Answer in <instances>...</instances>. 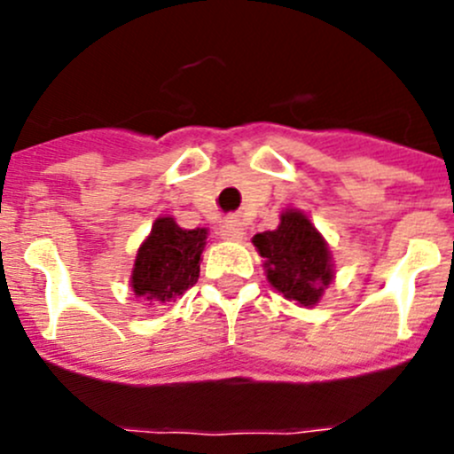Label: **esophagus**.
I'll use <instances>...</instances> for the list:
<instances>
[{
    "instance_id": "esophagus-1",
    "label": "esophagus",
    "mask_w": 454,
    "mask_h": 454,
    "mask_svg": "<svg viewBox=\"0 0 454 454\" xmlns=\"http://www.w3.org/2000/svg\"><path fill=\"white\" fill-rule=\"evenodd\" d=\"M222 237L228 241H239L244 237V226L237 217H228L222 226Z\"/></svg>"
}]
</instances>
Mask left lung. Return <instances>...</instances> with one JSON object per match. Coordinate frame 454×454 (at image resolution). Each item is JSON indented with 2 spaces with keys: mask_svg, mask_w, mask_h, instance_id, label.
Here are the masks:
<instances>
[{
  "mask_svg": "<svg viewBox=\"0 0 454 454\" xmlns=\"http://www.w3.org/2000/svg\"><path fill=\"white\" fill-rule=\"evenodd\" d=\"M253 241L265 259L268 281L287 301L303 308L318 303L333 274L327 244L303 213L287 210L277 231L259 232Z\"/></svg>",
  "mask_w": 454,
  "mask_h": 454,
  "instance_id": "left-lung-1",
  "label": "left lung"
}]
</instances>
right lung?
<instances>
[{"label": "right lung", "instance_id": "add662e5", "mask_svg": "<svg viewBox=\"0 0 454 454\" xmlns=\"http://www.w3.org/2000/svg\"><path fill=\"white\" fill-rule=\"evenodd\" d=\"M206 228L184 231L171 217H160L136 256L131 287L136 296L167 303L184 294L200 277Z\"/></svg>", "mask_w": 454, "mask_h": 454}]
</instances>
